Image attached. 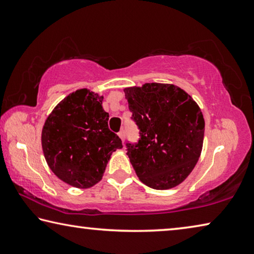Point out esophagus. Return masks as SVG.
<instances>
[{
	"label": "esophagus",
	"instance_id": "34e87169",
	"mask_svg": "<svg viewBox=\"0 0 254 254\" xmlns=\"http://www.w3.org/2000/svg\"><path fill=\"white\" fill-rule=\"evenodd\" d=\"M118 134H119V136H120V137H121V140H122V141L124 140V137H126V132H124V130H121V131H120V132L118 133Z\"/></svg>",
	"mask_w": 254,
	"mask_h": 254
}]
</instances>
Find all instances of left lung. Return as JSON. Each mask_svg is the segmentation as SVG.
<instances>
[{"label":"left lung","instance_id":"left-lung-1","mask_svg":"<svg viewBox=\"0 0 254 254\" xmlns=\"http://www.w3.org/2000/svg\"><path fill=\"white\" fill-rule=\"evenodd\" d=\"M139 128L136 143H126L139 179L153 189H169L186 179L198 161L205 131L201 111L190 95L170 84L124 89Z\"/></svg>","mask_w":254,"mask_h":254}]
</instances>
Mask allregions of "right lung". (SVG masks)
<instances>
[{"instance_id":"obj_1","label":"right lung","mask_w":254,"mask_h":254,"mask_svg":"<svg viewBox=\"0 0 254 254\" xmlns=\"http://www.w3.org/2000/svg\"><path fill=\"white\" fill-rule=\"evenodd\" d=\"M102 102L98 94L78 89L55 107L42 128L47 163L59 179L77 188L100 182L112 152L122 148L109 128Z\"/></svg>"}]
</instances>
